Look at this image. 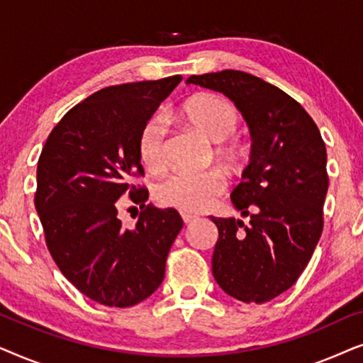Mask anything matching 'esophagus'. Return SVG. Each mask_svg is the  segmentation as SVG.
I'll list each match as a JSON object with an SVG mask.
<instances>
[{
	"instance_id": "34e87169",
	"label": "esophagus",
	"mask_w": 363,
	"mask_h": 363,
	"mask_svg": "<svg viewBox=\"0 0 363 363\" xmlns=\"http://www.w3.org/2000/svg\"><path fill=\"white\" fill-rule=\"evenodd\" d=\"M182 218H183V223H185V225H188V223L195 221L198 216H196V215H191V213H186V211H183V213H182Z\"/></svg>"
}]
</instances>
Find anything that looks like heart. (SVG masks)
Listing matches in <instances>:
<instances>
[{"mask_svg": "<svg viewBox=\"0 0 363 363\" xmlns=\"http://www.w3.org/2000/svg\"><path fill=\"white\" fill-rule=\"evenodd\" d=\"M180 113L206 140L216 143L215 157L223 165H238L241 150L228 138L235 135L241 118L231 102L213 94H201L185 102ZM165 135L167 125L160 117H152L138 135V157L148 172L158 173L165 168ZM225 188L226 180L218 170L175 173L157 186V200L182 211L198 213L210 208Z\"/></svg>", "mask_w": 363, "mask_h": 363, "instance_id": "obj_1", "label": "heart"}]
</instances>
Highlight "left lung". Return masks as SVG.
I'll use <instances>...</instances> for the list:
<instances>
[{
    "instance_id": "left-lung-1",
    "label": "left lung",
    "mask_w": 363,
    "mask_h": 363,
    "mask_svg": "<svg viewBox=\"0 0 363 363\" xmlns=\"http://www.w3.org/2000/svg\"><path fill=\"white\" fill-rule=\"evenodd\" d=\"M186 84L225 94L250 125V165L231 193L250 223L211 216L218 228L211 267L226 294L267 302L299 279L319 242L329 188L325 143L304 107L259 77L226 69Z\"/></svg>"
}]
</instances>
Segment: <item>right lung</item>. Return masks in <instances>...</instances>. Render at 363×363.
Listing matches in <instances>:
<instances>
[{"instance_id":"right-lung-1","label":"right lung","mask_w":363,"mask_h":363,"mask_svg":"<svg viewBox=\"0 0 363 363\" xmlns=\"http://www.w3.org/2000/svg\"><path fill=\"white\" fill-rule=\"evenodd\" d=\"M182 81L172 76L101 89L72 107L38 162L34 205L48 250L66 279L108 307L135 306L157 291L183 228L177 210L145 205L138 135ZM123 194L141 205L133 230L118 218Z\"/></svg>"}]
</instances>
